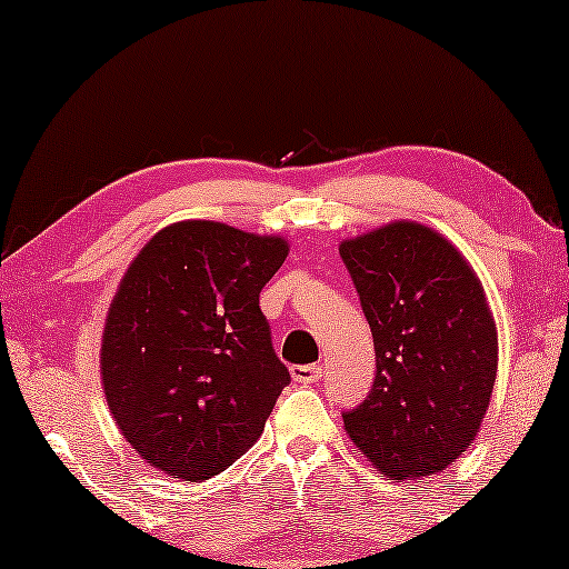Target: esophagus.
<instances>
[{
    "instance_id": "34e87169",
    "label": "esophagus",
    "mask_w": 569,
    "mask_h": 569,
    "mask_svg": "<svg viewBox=\"0 0 569 569\" xmlns=\"http://www.w3.org/2000/svg\"><path fill=\"white\" fill-rule=\"evenodd\" d=\"M320 378H322V366H295L292 368L295 383L312 386V383H320Z\"/></svg>"
}]
</instances>
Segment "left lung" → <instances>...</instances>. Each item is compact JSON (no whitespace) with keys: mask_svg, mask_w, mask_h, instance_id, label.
Returning a JSON list of instances; mask_svg holds the SVG:
<instances>
[{"mask_svg":"<svg viewBox=\"0 0 569 569\" xmlns=\"http://www.w3.org/2000/svg\"><path fill=\"white\" fill-rule=\"evenodd\" d=\"M340 257L376 346V380L342 413L350 441L390 479L443 471L477 439L497 380L495 315L449 239L393 221Z\"/></svg>","mask_w":569,"mask_h":569,"instance_id":"left-lung-1","label":"left lung"}]
</instances>
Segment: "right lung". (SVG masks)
<instances>
[{
  "mask_svg": "<svg viewBox=\"0 0 569 569\" xmlns=\"http://www.w3.org/2000/svg\"><path fill=\"white\" fill-rule=\"evenodd\" d=\"M287 251L282 237L191 219L158 231L130 262L102 330L100 376L148 467L203 481L262 436L290 370L259 292Z\"/></svg>",
  "mask_w": 569,
  "mask_h": 569,
  "instance_id": "right-lung-1",
  "label": "right lung"
}]
</instances>
